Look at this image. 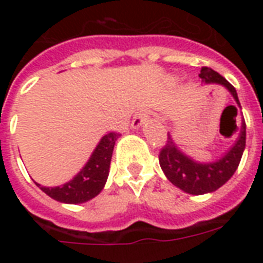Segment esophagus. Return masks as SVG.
I'll return each instance as SVG.
<instances>
[{
    "instance_id": "obj_1",
    "label": "esophagus",
    "mask_w": 263,
    "mask_h": 263,
    "mask_svg": "<svg viewBox=\"0 0 263 263\" xmlns=\"http://www.w3.org/2000/svg\"><path fill=\"white\" fill-rule=\"evenodd\" d=\"M148 120V113L147 111H144V110H140L138 111L135 116H134V119H132V128H139L142 127L146 121Z\"/></svg>"
}]
</instances>
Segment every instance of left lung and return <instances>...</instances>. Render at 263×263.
<instances>
[{"label":"left lung","mask_w":263,"mask_h":263,"mask_svg":"<svg viewBox=\"0 0 263 263\" xmlns=\"http://www.w3.org/2000/svg\"><path fill=\"white\" fill-rule=\"evenodd\" d=\"M199 78L206 84L216 83L224 86L236 101L237 106L241 109L235 87L218 72L213 71L212 68L202 67ZM245 147V121H241L240 131H239V136L235 144L229 148V152L213 162H198L192 160L191 157H188L185 153L180 150L171 134H168L166 143L160 153V165L165 176L173 185L191 195H203V194L218 190L232 177L240 164Z\"/></svg>","instance_id":"left-lung-1"}]
</instances>
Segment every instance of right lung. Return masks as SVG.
Segmentation results:
<instances>
[{"label":"right lung","mask_w":263,"mask_h":263,"mask_svg":"<svg viewBox=\"0 0 263 263\" xmlns=\"http://www.w3.org/2000/svg\"><path fill=\"white\" fill-rule=\"evenodd\" d=\"M119 134L109 132L102 136L97 147L88 158L87 164L80 169V172L72 180L59 187H43L36 183L46 195L59 200L61 203H84L92 199L102 191L106 184L109 168H110L111 154L115 148Z\"/></svg>","instance_id":"obj_1"}]
</instances>
